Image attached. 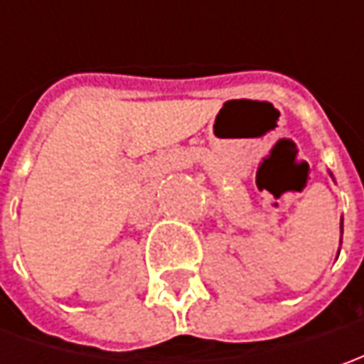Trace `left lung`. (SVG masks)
<instances>
[{
    "mask_svg": "<svg viewBox=\"0 0 364 364\" xmlns=\"http://www.w3.org/2000/svg\"><path fill=\"white\" fill-rule=\"evenodd\" d=\"M332 176V174H330ZM341 243H343V218H341Z\"/></svg>",
    "mask_w": 364,
    "mask_h": 364,
    "instance_id": "8db88e82",
    "label": "left lung"
}]
</instances>
